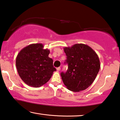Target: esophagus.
<instances>
[{
  "label": "esophagus",
  "instance_id": "1",
  "mask_svg": "<svg viewBox=\"0 0 120 120\" xmlns=\"http://www.w3.org/2000/svg\"><path fill=\"white\" fill-rule=\"evenodd\" d=\"M56 69H57V71H60V67H58V68H57Z\"/></svg>",
  "mask_w": 120,
  "mask_h": 120
}]
</instances>
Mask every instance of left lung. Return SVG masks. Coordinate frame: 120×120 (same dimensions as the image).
Returning <instances> with one entry per match:
<instances>
[{
    "mask_svg": "<svg viewBox=\"0 0 120 120\" xmlns=\"http://www.w3.org/2000/svg\"><path fill=\"white\" fill-rule=\"evenodd\" d=\"M68 69L60 74L67 89L74 92L86 90L96 79L100 69L98 55L89 46L76 44L64 48Z\"/></svg>",
    "mask_w": 120,
    "mask_h": 120,
    "instance_id": "left-lung-1",
    "label": "left lung"
}]
</instances>
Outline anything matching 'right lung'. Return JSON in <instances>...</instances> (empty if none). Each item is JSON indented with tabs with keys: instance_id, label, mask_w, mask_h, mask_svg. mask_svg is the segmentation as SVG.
I'll return each mask as SVG.
<instances>
[{
	"instance_id": "add662e5",
	"label": "right lung",
	"mask_w": 120,
	"mask_h": 120,
	"mask_svg": "<svg viewBox=\"0 0 120 120\" xmlns=\"http://www.w3.org/2000/svg\"><path fill=\"white\" fill-rule=\"evenodd\" d=\"M50 50L44 49L41 43L29 45L20 50L16 57L17 71L24 83L38 88L48 82L53 71L52 59L49 57Z\"/></svg>"
}]
</instances>
